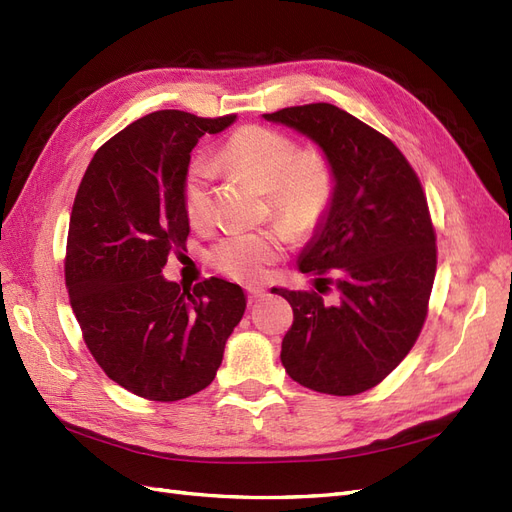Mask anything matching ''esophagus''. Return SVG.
<instances>
[{
	"instance_id": "esophagus-1",
	"label": "esophagus",
	"mask_w": 512,
	"mask_h": 512,
	"mask_svg": "<svg viewBox=\"0 0 512 512\" xmlns=\"http://www.w3.org/2000/svg\"><path fill=\"white\" fill-rule=\"evenodd\" d=\"M245 292H248V301H250V303L260 301V298H264V294H267V290H264V288H256V286H250Z\"/></svg>"
}]
</instances>
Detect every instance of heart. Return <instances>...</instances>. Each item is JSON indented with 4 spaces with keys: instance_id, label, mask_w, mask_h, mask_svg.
<instances>
[{
    "instance_id": "b5f03b06",
    "label": "heart",
    "mask_w": 512,
    "mask_h": 512,
    "mask_svg": "<svg viewBox=\"0 0 512 512\" xmlns=\"http://www.w3.org/2000/svg\"><path fill=\"white\" fill-rule=\"evenodd\" d=\"M220 158L269 190L275 218L292 233L305 235L320 224L334 195V173L317 150H301L292 137L269 127L250 125L235 131L220 150ZM211 173L203 161L192 163L184 178V207L190 222L207 220L211 211ZM281 231L239 233L222 239L209 252L214 267L237 281H260L284 252Z\"/></svg>"
}]
</instances>
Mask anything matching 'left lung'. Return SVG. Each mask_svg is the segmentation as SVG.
<instances>
[{
  "label": "left lung",
  "instance_id": "8db88e82",
  "mask_svg": "<svg viewBox=\"0 0 512 512\" xmlns=\"http://www.w3.org/2000/svg\"><path fill=\"white\" fill-rule=\"evenodd\" d=\"M322 148L334 173L326 216L298 258L317 292L273 288L294 311L281 341L286 373L309 390L354 396L409 354L428 315L436 235L417 173L379 131L332 103L262 114ZM330 272L333 277L326 278Z\"/></svg>",
  "mask_w": 512,
  "mask_h": 512
}]
</instances>
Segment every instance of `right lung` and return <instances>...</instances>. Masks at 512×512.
I'll return each mask as SVG.
<instances>
[{"label": "right lung", "mask_w": 512, "mask_h": 512, "mask_svg": "<svg viewBox=\"0 0 512 512\" xmlns=\"http://www.w3.org/2000/svg\"><path fill=\"white\" fill-rule=\"evenodd\" d=\"M235 118L180 110L139 118L95 152L76 192L69 303L103 373L135 396L173 402L205 390L243 317L237 284L209 277L190 290L161 275L169 254L186 250L190 152Z\"/></svg>", "instance_id": "right-lung-1"}]
</instances>
